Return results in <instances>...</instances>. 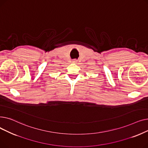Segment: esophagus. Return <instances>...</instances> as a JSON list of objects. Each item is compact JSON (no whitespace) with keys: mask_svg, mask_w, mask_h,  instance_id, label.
Returning a JSON list of instances; mask_svg holds the SVG:
<instances>
[{"mask_svg":"<svg viewBox=\"0 0 148 148\" xmlns=\"http://www.w3.org/2000/svg\"><path fill=\"white\" fill-rule=\"evenodd\" d=\"M73 62H77L76 60H73Z\"/></svg>","mask_w":148,"mask_h":148,"instance_id":"34e87169","label":"esophagus"}]
</instances>
